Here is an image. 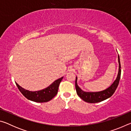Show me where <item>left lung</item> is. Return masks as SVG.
<instances>
[{
  "label": "left lung",
  "mask_w": 131,
  "mask_h": 131,
  "mask_svg": "<svg viewBox=\"0 0 131 131\" xmlns=\"http://www.w3.org/2000/svg\"><path fill=\"white\" fill-rule=\"evenodd\" d=\"M118 73L117 74V78L115 80L112 85L109 87L107 88V89L105 90L101 91L99 92H85L82 90L80 88L78 85H77V77L76 78V81H75V87H76V90L77 92V94L78 96L80 97L81 99H83L84 101L88 103H97L103 101L104 100L108 99V97L112 96L113 94H114V92L116 91L118 85L119 84V79L121 77V64L120 61H119V55H118Z\"/></svg>",
  "instance_id": "8db88e82"
}]
</instances>
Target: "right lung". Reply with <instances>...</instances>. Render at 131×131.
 I'll use <instances>...</instances> for the list:
<instances>
[{"instance_id":"1","label":"right lung","mask_w":131,"mask_h":131,"mask_svg":"<svg viewBox=\"0 0 131 131\" xmlns=\"http://www.w3.org/2000/svg\"><path fill=\"white\" fill-rule=\"evenodd\" d=\"M63 79V77L57 79L55 81L48 86V87L43 90L37 91H30L25 90L15 83L19 91L24 96L30 101L35 102L43 103L47 102L54 97L57 94L58 90L59 84Z\"/></svg>"}]
</instances>
